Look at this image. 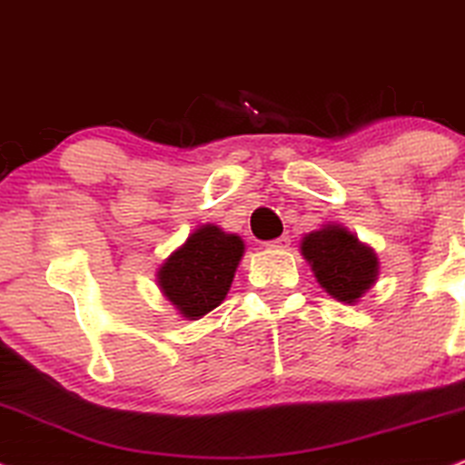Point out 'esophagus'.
<instances>
[{
    "instance_id": "34e87169",
    "label": "esophagus",
    "mask_w": 465,
    "mask_h": 465,
    "mask_svg": "<svg viewBox=\"0 0 465 465\" xmlns=\"http://www.w3.org/2000/svg\"><path fill=\"white\" fill-rule=\"evenodd\" d=\"M267 248H270V250H287L289 248V237H287V234H282V237H278V239H274V242L267 243Z\"/></svg>"
}]
</instances>
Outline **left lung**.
<instances>
[{"mask_svg": "<svg viewBox=\"0 0 465 465\" xmlns=\"http://www.w3.org/2000/svg\"><path fill=\"white\" fill-rule=\"evenodd\" d=\"M300 252L320 287L343 304H357L379 281V256L341 223H326L304 234Z\"/></svg>", "mask_w": 465, "mask_h": 465, "instance_id": "8db88e82", "label": "left lung"}]
</instances>
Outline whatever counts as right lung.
<instances>
[{
    "label": "right lung",
    "instance_id": "obj_1",
    "mask_svg": "<svg viewBox=\"0 0 465 465\" xmlns=\"http://www.w3.org/2000/svg\"><path fill=\"white\" fill-rule=\"evenodd\" d=\"M243 252L245 245L239 234L204 223L158 267V289L176 307L180 318H204L231 292Z\"/></svg>",
    "mask_w": 465,
    "mask_h": 465
}]
</instances>
